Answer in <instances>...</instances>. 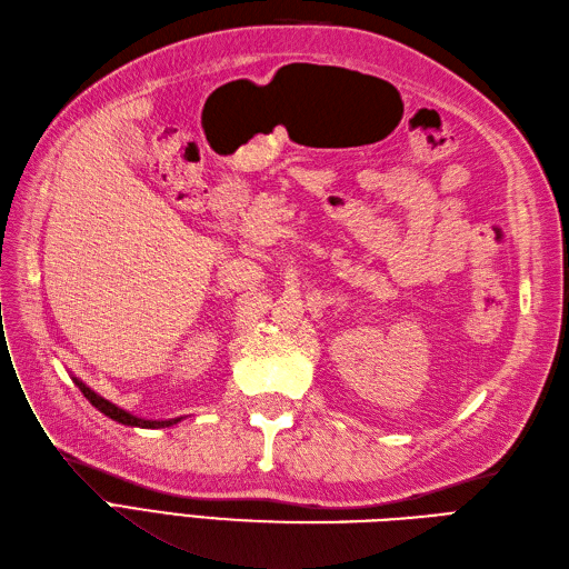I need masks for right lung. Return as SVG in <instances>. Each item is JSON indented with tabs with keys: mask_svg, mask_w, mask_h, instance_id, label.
<instances>
[{
	"mask_svg": "<svg viewBox=\"0 0 569 569\" xmlns=\"http://www.w3.org/2000/svg\"><path fill=\"white\" fill-rule=\"evenodd\" d=\"M72 380H76V385L82 390V395L89 399L91 407H97L101 413H106L108 418L118 420V423H122V426H137V428H170V426H174L177 420H179V418H172V420H143V418H137V416H132V413H127L124 409L111 405V401H108V399L99 397L94 390H89L82 380H78V378H72Z\"/></svg>",
	"mask_w": 569,
	"mask_h": 569,
	"instance_id": "1",
	"label": "right lung"
}]
</instances>
